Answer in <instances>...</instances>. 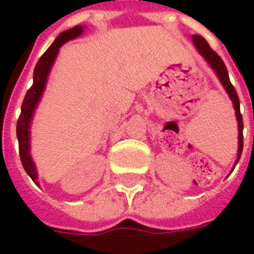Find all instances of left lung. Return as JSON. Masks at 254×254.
<instances>
[{
	"mask_svg": "<svg viewBox=\"0 0 254 254\" xmlns=\"http://www.w3.org/2000/svg\"><path fill=\"white\" fill-rule=\"evenodd\" d=\"M191 42H193V45H194V47L197 49V52L200 53V56L205 60V63H207L208 65L211 66V69H212L213 72H215L216 77L219 78L220 84L223 85L224 91L227 92L230 100L233 102V106H234L235 118H237V122H238V152H237V160H235V165H237L241 158V154H242V148H244V136H242L244 122H242V116H241L240 111V99H238V95L235 92L233 84L230 83L227 67H226L224 63L222 61V58L219 57L218 54L209 47L207 41L200 35H193L191 36Z\"/></svg>",
	"mask_w": 254,
	"mask_h": 254,
	"instance_id": "obj_1",
	"label": "left lung"
}]
</instances>
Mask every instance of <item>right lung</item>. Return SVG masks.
Instances as JSON below:
<instances>
[{
  "label": "right lung",
  "instance_id": "1",
  "mask_svg": "<svg viewBox=\"0 0 254 254\" xmlns=\"http://www.w3.org/2000/svg\"><path fill=\"white\" fill-rule=\"evenodd\" d=\"M83 32V25H76L70 30L61 32L56 38V41L53 42L52 46L47 49L46 53L39 58V61L36 64L35 69H34V83H32V87L27 91L23 105H21V114L17 120V127H16V134H17V140H19L20 159H21L25 173L32 178V181L35 184H39V182H38V170H36L35 162L31 156V124H32V118H34L36 107L39 105L42 96H43L47 78H49L50 70L56 63L58 53H60V47L65 45L66 42L76 39Z\"/></svg>",
  "mask_w": 254,
  "mask_h": 254
}]
</instances>
